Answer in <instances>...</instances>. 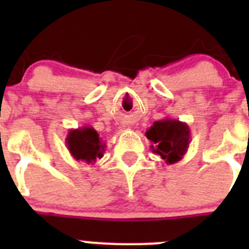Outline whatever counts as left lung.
<instances>
[{
    "mask_svg": "<svg viewBox=\"0 0 249 249\" xmlns=\"http://www.w3.org/2000/svg\"><path fill=\"white\" fill-rule=\"evenodd\" d=\"M144 136L151 141L152 152L160 156L167 164L179 162L190 147L191 131L188 124L172 118L156 121Z\"/></svg>",
    "mask_w": 249,
    "mask_h": 249,
    "instance_id": "obj_1",
    "label": "left lung"
}]
</instances>
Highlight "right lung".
Wrapping results in <instances>:
<instances>
[{"label": "right lung", "instance_id": "add662e5", "mask_svg": "<svg viewBox=\"0 0 249 249\" xmlns=\"http://www.w3.org/2000/svg\"><path fill=\"white\" fill-rule=\"evenodd\" d=\"M66 146L76 160H83L93 164L103 157L106 143L93 127L83 126L76 129H70L66 137Z\"/></svg>", "mask_w": 249, "mask_h": 249}]
</instances>
